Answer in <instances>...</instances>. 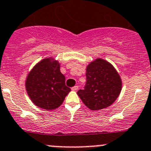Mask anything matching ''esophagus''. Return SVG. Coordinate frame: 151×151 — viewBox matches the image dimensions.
Masks as SVG:
<instances>
[{"instance_id": "34e87169", "label": "esophagus", "mask_w": 151, "mask_h": 151, "mask_svg": "<svg viewBox=\"0 0 151 151\" xmlns=\"http://www.w3.org/2000/svg\"><path fill=\"white\" fill-rule=\"evenodd\" d=\"M77 89H78V86H75L71 88V90H72V91H77Z\"/></svg>"}]
</instances>
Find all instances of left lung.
<instances>
[{
  "label": "left lung",
  "instance_id": "1",
  "mask_svg": "<svg viewBox=\"0 0 151 151\" xmlns=\"http://www.w3.org/2000/svg\"><path fill=\"white\" fill-rule=\"evenodd\" d=\"M86 83L77 95L91 110L112 105L122 91L121 77L115 68L103 59H97L86 68Z\"/></svg>",
  "mask_w": 151,
  "mask_h": 151
}]
</instances>
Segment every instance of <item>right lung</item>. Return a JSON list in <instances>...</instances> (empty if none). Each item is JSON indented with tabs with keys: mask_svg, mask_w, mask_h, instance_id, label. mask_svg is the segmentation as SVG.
I'll list each match as a JSON object with an SVG mask.
<instances>
[{
	"mask_svg": "<svg viewBox=\"0 0 151 151\" xmlns=\"http://www.w3.org/2000/svg\"><path fill=\"white\" fill-rule=\"evenodd\" d=\"M25 86L33 104L46 110L58 108L71 91L65 86L60 63L53 58L44 59L33 67L28 74Z\"/></svg>",
	"mask_w": 151,
	"mask_h": 151,
	"instance_id": "obj_1",
	"label": "right lung"
}]
</instances>
